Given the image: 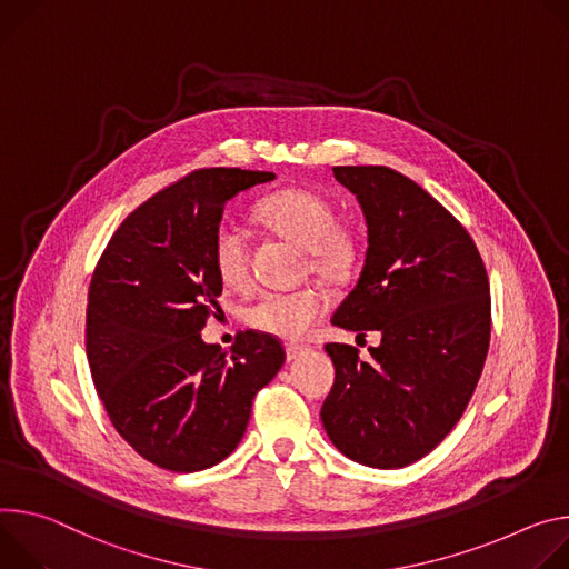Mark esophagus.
Here are the masks:
<instances>
[{"label": "esophagus", "mask_w": 569, "mask_h": 569, "mask_svg": "<svg viewBox=\"0 0 569 569\" xmlns=\"http://www.w3.org/2000/svg\"><path fill=\"white\" fill-rule=\"evenodd\" d=\"M309 348L307 346H302V343H287V359L291 361V359H296V357H300L302 352H307Z\"/></svg>", "instance_id": "obj_1"}]
</instances>
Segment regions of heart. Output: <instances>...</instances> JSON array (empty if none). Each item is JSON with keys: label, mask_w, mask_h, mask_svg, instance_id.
<instances>
[{"label": "heart", "mask_w": 569, "mask_h": 569, "mask_svg": "<svg viewBox=\"0 0 569 569\" xmlns=\"http://www.w3.org/2000/svg\"><path fill=\"white\" fill-rule=\"evenodd\" d=\"M256 214L280 237L307 250L313 276L328 282H343L352 276L361 239L348 223L337 221L335 206L311 189L289 187L264 197ZM212 262L223 284L243 289L250 282L248 234L234 221H221L212 239ZM328 311V296L317 287L293 291H267L246 307L250 328L280 337L300 339Z\"/></svg>", "instance_id": "heart-1"}]
</instances>
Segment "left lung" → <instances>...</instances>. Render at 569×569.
I'll return each instance as SVG.
<instances>
[{"instance_id":"1","label":"left lung","mask_w":569,"mask_h":569,"mask_svg":"<svg viewBox=\"0 0 569 569\" xmlns=\"http://www.w3.org/2000/svg\"><path fill=\"white\" fill-rule=\"evenodd\" d=\"M357 197L368 248L332 323L382 335L370 357L328 343L335 385L321 420L335 448L370 468L429 455L463 416L490 343V284L468 230L389 167H335Z\"/></svg>"}]
</instances>
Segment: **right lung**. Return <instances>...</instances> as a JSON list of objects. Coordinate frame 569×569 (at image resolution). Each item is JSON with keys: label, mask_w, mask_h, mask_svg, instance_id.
Masks as SVG:
<instances>
[{"label": "right lung", "mask_w": 569, "mask_h": 569, "mask_svg": "<svg viewBox=\"0 0 569 569\" xmlns=\"http://www.w3.org/2000/svg\"><path fill=\"white\" fill-rule=\"evenodd\" d=\"M271 171L199 169L133 210L92 273L86 350L119 436L171 472L223 461L250 407L284 363L282 343L239 332L230 352L201 339L223 282L212 239L226 203Z\"/></svg>", "instance_id": "add662e5"}]
</instances>
